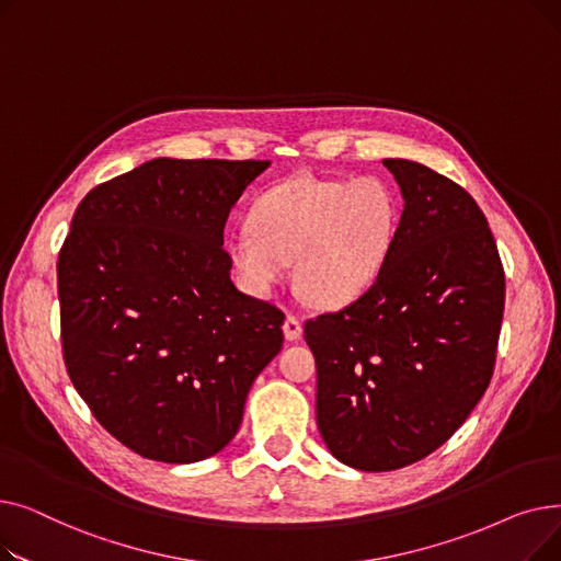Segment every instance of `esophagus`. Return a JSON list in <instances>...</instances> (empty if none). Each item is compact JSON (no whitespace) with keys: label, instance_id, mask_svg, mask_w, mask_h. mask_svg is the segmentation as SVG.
Segmentation results:
<instances>
[{"label":"esophagus","instance_id":"1","mask_svg":"<svg viewBox=\"0 0 561 561\" xmlns=\"http://www.w3.org/2000/svg\"><path fill=\"white\" fill-rule=\"evenodd\" d=\"M282 330H284L286 341H298L302 336V322L296 316H286Z\"/></svg>","mask_w":561,"mask_h":561}]
</instances>
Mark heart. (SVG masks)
Segmentation results:
<instances>
[{
  "instance_id": "b5f03b06",
  "label": "heart",
  "mask_w": 561,
  "mask_h": 561,
  "mask_svg": "<svg viewBox=\"0 0 561 561\" xmlns=\"http://www.w3.org/2000/svg\"><path fill=\"white\" fill-rule=\"evenodd\" d=\"M398 225V195L377 176L300 174L256 197L250 229L229 236L227 259L254 298H268L296 259V284L305 296L322 307H343L385 271Z\"/></svg>"
}]
</instances>
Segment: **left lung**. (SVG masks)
<instances>
[{
  "label": "left lung",
  "instance_id": "obj_1",
  "mask_svg": "<svg viewBox=\"0 0 561 561\" xmlns=\"http://www.w3.org/2000/svg\"><path fill=\"white\" fill-rule=\"evenodd\" d=\"M381 163L404 199L385 271L305 325L320 436L368 473L414 463L461 427L491 381L505 311L503 263L476 199L423 163Z\"/></svg>",
  "mask_w": 561,
  "mask_h": 561
}]
</instances>
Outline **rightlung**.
<instances>
[{
  "label": "right lung",
  "instance_id": "obj_1",
  "mask_svg": "<svg viewBox=\"0 0 561 561\" xmlns=\"http://www.w3.org/2000/svg\"><path fill=\"white\" fill-rule=\"evenodd\" d=\"M268 165L161 157L77 206L56 265L66 368L145 459L220 453L282 350L284 313L233 286L222 250L229 211Z\"/></svg>",
  "mask_w": 561,
  "mask_h": 561
}]
</instances>
